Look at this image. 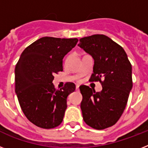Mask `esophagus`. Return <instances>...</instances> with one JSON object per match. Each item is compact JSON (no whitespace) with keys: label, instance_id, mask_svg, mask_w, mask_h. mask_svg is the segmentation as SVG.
Segmentation results:
<instances>
[{"label":"esophagus","instance_id":"esophagus-1","mask_svg":"<svg viewBox=\"0 0 148 148\" xmlns=\"http://www.w3.org/2000/svg\"><path fill=\"white\" fill-rule=\"evenodd\" d=\"M76 90H79V85H76Z\"/></svg>","mask_w":148,"mask_h":148}]
</instances>
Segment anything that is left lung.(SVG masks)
Returning <instances> with one entry per match:
<instances>
[{"instance_id":"left-lung-1","label":"left lung","mask_w":148,"mask_h":148,"mask_svg":"<svg viewBox=\"0 0 148 148\" xmlns=\"http://www.w3.org/2000/svg\"><path fill=\"white\" fill-rule=\"evenodd\" d=\"M78 46L95 60L90 81H99L101 92L80 87L83 119L88 126L103 130L113 126L126 108L132 81V67L121 46L108 36L94 34L80 39Z\"/></svg>"}]
</instances>
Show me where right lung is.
I'll use <instances>...</instances> for the list:
<instances>
[{
	"label": "right lung",
	"instance_id": "obj_1",
	"mask_svg": "<svg viewBox=\"0 0 148 148\" xmlns=\"http://www.w3.org/2000/svg\"><path fill=\"white\" fill-rule=\"evenodd\" d=\"M78 40L44 37L22 52L15 67V92L24 115L34 125L45 129L61 124L67 97L75 84L67 82L57 90L54 74L63 71V58Z\"/></svg>",
	"mask_w": 148,
	"mask_h": 148
}]
</instances>
